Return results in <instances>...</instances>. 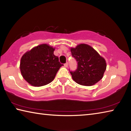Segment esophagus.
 Listing matches in <instances>:
<instances>
[{
  "mask_svg": "<svg viewBox=\"0 0 131 131\" xmlns=\"http://www.w3.org/2000/svg\"><path fill=\"white\" fill-rule=\"evenodd\" d=\"M64 66H65V67H66V68H67L68 66V63H65V64H64Z\"/></svg>",
  "mask_w": 131,
  "mask_h": 131,
  "instance_id": "obj_1",
  "label": "esophagus"
}]
</instances>
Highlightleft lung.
<instances>
[{"mask_svg": "<svg viewBox=\"0 0 131 131\" xmlns=\"http://www.w3.org/2000/svg\"><path fill=\"white\" fill-rule=\"evenodd\" d=\"M71 52L77 62L76 70H69L74 81L80 85L91 86L102 79L106 69V61L94 48L81 44L71 48Z\"/></svg>", "mask_w": 131, "mask_h": 131, "instance_id": "8db88e82", "label": "left lung"}]
</instances>
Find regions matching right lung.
I'll use <instances>...</instances> for the list:
<instances>
[{
    "label": "right lung",
    "mask_w": 131,
    "mask_h": 131,
    "mask_svg": "<svg viewBox=\"0 0 131 131\" xmlns=\"http://www.w3.org/2000/svg\"><path fill=\"white\" fill-rule=\"evenodd\" d=\"M54 48L44 44L32 48L21 58L20 70L24 79L35 87L51 83L63 64L54 54Z\"/></svg>",
    "instance_id": "add662e5"
}]
</instances>
